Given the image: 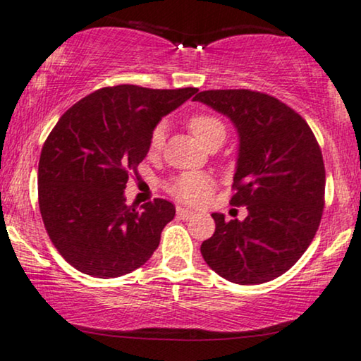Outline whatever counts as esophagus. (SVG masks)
Wrapping results in <instances>:
<instances>
[{
	"instance_id": "34e87169",
	"label": "esophagus",
	"mask_w": 361,
	"mask_h": 361,
	"mask_svg": "<svg viewBox=\"0 0 361 361\" xmlns=\"http://www.w3.org/2000/svg\"><path fill=\"white\" fill-rule=\"evenodd\" d=\"M176 214H178V218H181V220H188L190 216H193V212H191V209L178 207L176 208Z\"/></svg>"
}]
</instances>
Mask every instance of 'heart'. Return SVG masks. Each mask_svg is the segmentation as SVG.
Listing matches in <instances>:
<instances>
[{
	"label": "heart",
	"instance_id": "heart-1",
	"mask_svg": "<svg viewBox=\"0 0 361 361\" xmlns=\"http://www.w3.org/2000/svg\"><path fill=\"white\" fill-rule=\"evenodd\" d=\"M188 128L196 138H198L204 147L209 148L213 145H220L226 138V126L220 118L212 113H195L188 118ZM163 145H165V125L158 123L153 128L148 141V153L152 157L161 153ZM214 188V181L212 176L198 171H186L173 178L166 185L168 193L175 196L178 202L188 204H200L208 198Z\"/></svg>",
	"mask_w": 361,
	"mask_h": 361
}]
</instances>
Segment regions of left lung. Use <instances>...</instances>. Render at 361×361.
<instances>
[{
  "instance_id": "obj_1",
  "label": "left lung",
  "mask_w": 361,
  "mask_h": 361,
  "mask_svg": "<svg viewBox=\"0 0 361 361\" xmlns=\"http://www.w3.org/2000/svg\"><path fill=\"white\" fill-rule=\"evenodd\" d=\"M235 123L238 166L230 204L243 221L213 213L202 243L213 271L238 285H259L288 271L314 238L325 207V165L312 128L293 108L252 90H208L195 97Z\"/></svg>"
}]
</instances>
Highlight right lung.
Instances as JSON below:
<instances>
[{"mask_svg":"<svg viewBox=\"0 0 361 361\" xmlns=\"http://www.w3.org/2000/svg\"><path fill=\"white\" fill-rule=\"evenodd\" d=\"M196 88L108 86L80 99L44 141L38 203L59 255L85 275L116 278L158 248L175 204L163 198L128 207L123 190L148 153L153 128Z\"/></svg>","mask_w":361,"mask_h":361,"instance_id":"add662e5","label":"right lung"}]
</instances>
